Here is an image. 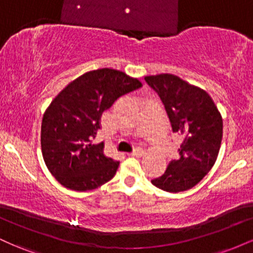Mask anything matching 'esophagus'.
Listing matches in <instances>:
<instances>
[{
	"label": "esophagus",
	"mask_w": 253,
	"mask_h": 253,
	"mask_svg": "<svg viewBox=\"0 0 253 253\" xmlns=\"http://www.w3.org/2000/svg\"><path fill=\"white\" fill-rule=\"evenodd\" d=\"M144 155V149L143 147H136V149H134V151L133 152L129 153V156L132 157H140Z\"/></svg>",
	"instance_id": "34e87169"
}]
</instances>
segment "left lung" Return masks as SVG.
<instances>
[{"instance_id":"obj_1","label":"left lung","mask_w":253,"mask_h":253,"mask_svg":"<svg viewBox=\"0 0 253 253\" xmlns=\"http://www.w3.org/2000/svg\"><path fill=\"white\" fill-rule=\"evenodd\" d=\"M145 81L161 97L173 132L183 136L178 157L151 182L169 193L191 189L215 164L222 139L221 114L205 90L178 76L161 74Z\"/></svg>"}]
</instances>
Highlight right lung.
I'll list each match as a JSON object with an SVG mask.
<instances>
[{
	"label": "right lung",
	"instance_id": "1",
	"mask_svg": "<svg viewBox=\"0 0 253 253\" xmlns=\"http://www.w3.org/2000/svg\"><path fill=\"white\" fill-rule=\"evenodd\" d=\"M143 85L114 69L89 71L69 83L45 110L42 151L46 167L65 188L96 189L113 178L120 162L103 153L104 144H92L104 110L119 97Z\"/></svg>",
	"mask_w": 253,
	"mask_h": 253
}]
</instances>
